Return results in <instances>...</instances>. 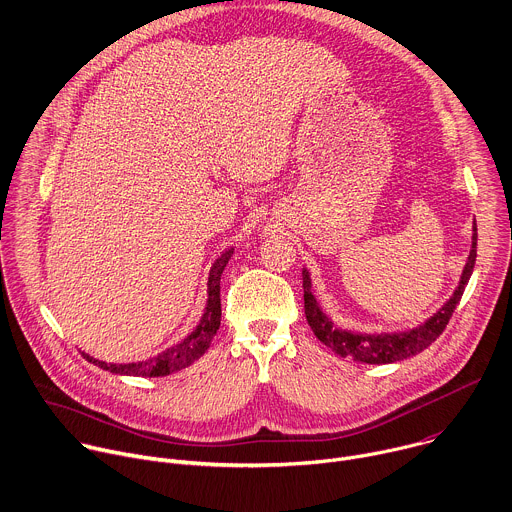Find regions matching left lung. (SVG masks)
I'll return each mask as SVG.
<instances>
[{"mask_svg": "<svg viewBox=\"0 0 512 512\" xmlns=\"http://www.w3.org/2000/svg\"><path fill=\"white\" fill-rule=\"evenodd\" d=\"M472 249L468 255V261L464 265L460 283L454 291V295L448 299V303L434 313L426 323H422L416 329L402 331V333H378V335H366V333H354L348 329H339L331 323V319L319 309L315 297L311 295V281L307 271H303V301H305V317L309 327L313 329L315 337L321 344H325L331 352L342 358H352L354 362L364 364H392L406 358H412L420 352H424L428 346L436 342V337L446 329L456 305L460 303V297L464 293V287L472 275L474 261H476V223L472 227Z\"/></svg>", "mask_w": 512, "mask_h": 512, "instance_id": "left-lung-1", "label": "left lung"}]
</instances>
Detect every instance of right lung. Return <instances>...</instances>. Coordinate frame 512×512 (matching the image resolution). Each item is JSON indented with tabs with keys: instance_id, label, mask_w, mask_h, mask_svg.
<instances>
[{
	"instance_id": "obj_1",
	"label": "right lung",
	"mask_w": 512,
	"mask_h": 512,
	"mask_svg": "<svg viewBox=\"0 0 512 512\" xmlns=\"http://www.w3.org/2000/svg\"><path fill=\"white\" fill-rule=\"evenodd\" d=\"M233 255V249L225 251L211 267V275H209V301H207V309L203 313L201 323L197 325V329L185 339V342L173 346L170 350L158 354L156 358H150L146 362H138V364H106L100 362L96 358H90L88 354H82L90 364L108 370L112 374H122V376H142V378H160V376H168L173 372H179L187 366H191L195 360H199L211 346L213 337L217 335V329L221 325V273L227 267L229 259Z\"/></svg>"
}]
</instances>
